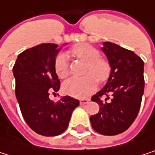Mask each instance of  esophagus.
Returning <instances> with one entry per match:
<instances>
[{"label":"esophagus","mask_w":155,"mask_h":155,"mask_svg":"<svg viewBox=\"0 0 155 155\" xmlns=\"http://www.w3.org/2000/svg\"><path fill=\"white\" fill-rule=\"evenodd\" d=\"M89 101H90L89 99H81V100H80V104H81V105H84V104H88Z\"/></svg>","instance_id":"obj_1"}]
</instances>
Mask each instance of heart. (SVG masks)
Segmentation results:
<instances>
[{
	"mask_svg": "<svg viewBox=\"0 0 155 155\" xmlns=\"http://www.w3.org/2000/svg\"><path fill=\"white\" fill-rule=\"evenodd\" d=\"M69 52L86 62L84 73L87 75L68 79L62 85L63 92L75 98H85L95 91L98 81L104 83L109 79L112 72L111 64L106 59L100 57L98 49L88 43L76 44ZM54 71L60 78H65L69 75V63L65 54L60 53L55 57Z\"/></svg>",
	"mask_w": 155,
	"mask_h": 155,
	"instance_id": "obj_1",
	"label": "heart"
}]
</instances>
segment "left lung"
Masks as SVG:
<instances>
[{"mask_svg": "<svg viewBox=\"0 0 155 155\" xmlns=\"http://www.w3.org/2000/svg\"><path fill=\"white\" fill-rule=\"evenodd\" d=\"M112 72L105 86L92 97L100 104L99 113L90 117L92 127L103 135H116L126 131L139 113L144 90L143 61L133 51L113 42H104ZM111 101L107 103L110 99ZM107 97L104 102L101 98Z\"/></svg>", "mask_w": 155, "mask_h": 155, "instance_id": "obj_1", "label": "left lung"}]
</instances>
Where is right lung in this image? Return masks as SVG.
<instances>
[{"label": "right lung", "mask_w": 155, "mask_h": 155, "mask_svg": "<svg viewBox=\"0 0 155 155\" xmlns=\"http://www.w3.org/2000/svg\"><path fill=\"white\" fill-rule=\"evenodd\" d=\"M60 48L54 43H42L19 54L13 66L15 94L26 124L43 136H56L68 127L72 111L79 101L71 96L57 103L50 100L61 87L54 71V59Z\"/></svg>", "instance_id": "add662e5"}]
</instances>
